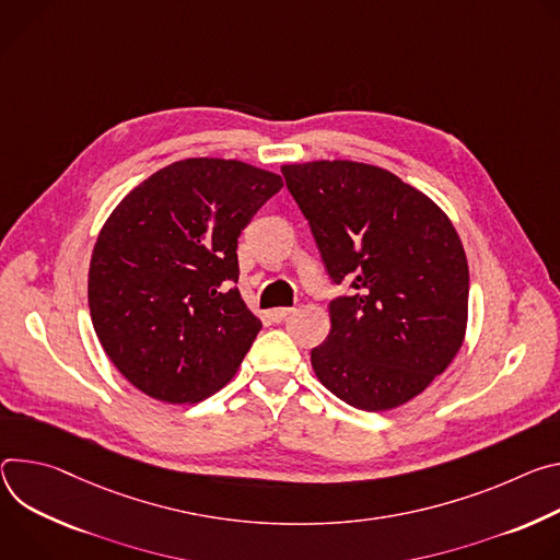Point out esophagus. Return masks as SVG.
I'll return each mask as SVG.
<instances>
[{
  "label": "esophagus",
  "instance_id": "esophagus-1",
  "mask_svg": "<svg viewBox=\"0 0 560 560\" xmlns=\"http://www.w3.org/2000/svg\"><path fill=\"white\" fill-rule=\"evenodd\" d=\"M293 312V308L291 306H282V308H271V312H269V318L273 320V323H282L289 314Z\"/></svg>",
  "mask_w": 560,
  "mask_h": 560
}]
</instances>
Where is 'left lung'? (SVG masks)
<instances>
[{
	"label": "left lung",
	"instance_id": "1",
	"mask_svg": "<svg viewBox=\"0 0 560 560\" xmlns=\"http://www.w3.org/2000/svg\"><path fill=\"white\" fill-rule=\"evenodd\" d=\"M334 284L331 331L312 349L318 381L347 405L385 411L416 398L456 358L467 327L469 269L439 205L362 162L284 164Z\"/></svg>",
	"mask_w": 560,
	"mask_h": 560
}]
</instances>
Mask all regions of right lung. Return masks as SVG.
I'll return each instance as SVG.
<instances>
[{
  "label": "right lung",
  "instance_id": "right-lung-1",
  "mask_svg": "<svg viewBox=\"0 0 560 560\" xmlns=\"http://www.w3.org/2000/svg\"><path fill=\"white\" fill-rule=\"evenodd\" d=\"M282 177L237 160L173 162L124 198L89 269L95 334L119 374L184 405L224 387L262 323L235 282L237 237Z\"/></svg>",
  "mask_w": 560,
  "mask_h": 560
}]
</instances>
